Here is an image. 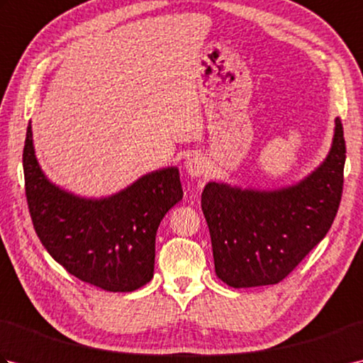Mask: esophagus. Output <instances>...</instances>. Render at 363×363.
I'll use <instances>...</instances> for the list:
<instances>
[{
	"label": "esophagus",
	"mask_w": 363,
	"mask_h": 363,
	"mask_svg": "<svg viewBox=\"0 0 363 363\" xmlns=\"http://www.w3.org/2000/svg\"><path fill=\"white\" fill-rule=\"evenodd\" d=\"M184 168H186V172L191 176V177H198L201 176L206 168H207V160L203 156V154H194V156H190L186 164H184Z\"/></svg>",
	"instance_id": "esophagus-1"
}]
</instances>
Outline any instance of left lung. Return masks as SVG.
Segmentation results:
<instances>
[{
  "mask_svg": "<svg viewBox=\"0 0 363 363\" xmlns=\"http://www.w3.org/2000/svg\"><path fill=\"white\" fill-rule=\"evenodd\" d=\"M346 146L335 118L326 159L293 186L260 190L211 181L201 195L215 273L234 289L281 282L317 246L337 215Z\"/></svg>",
  "mask_w": 363,
  "mask_h": 363,
  "instance_id": "1",
  "label": "left lung"
}]
</instances>
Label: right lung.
<instances>
[{"label":"right lung","mask_w":363,"mask_h":363,"mask_svg":"<svg viewBox=\"0 0 363 363\" xmlns=\"http://www.w3.org/2000/svg\"><path fill=\"white\" fill-rule=\"evenodd\" d=\"M23 169L34 229L57 264L107 291H134L151 281L157 228L184 195L177 167L146 173L111 196L84 198L46 177L29 123Z\"/></svg>","instance_id":"1"}]
</instances>
